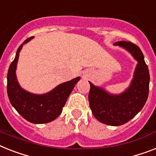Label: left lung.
I'll return each instance as SVG.
<instances>
[{"label":"left lung","mask_w":156,"mask_h":156,"mask_svg":"<svg viewBox=\"0 0 156 156\" xmlns=\"http://www.w3.org/2000/svg\"><path fill=\"white\" fill-rule=\"evenodd\" d=\"M115 45L125 48L138 62L131 86L121 94L113 95L90 82L88 98L92 113L99 122L110 126H120L130 121L144 107L149 93L150 74L138 45L124 41L115 42Z\"/></svg>","instance_id":"1"}]
</instances>
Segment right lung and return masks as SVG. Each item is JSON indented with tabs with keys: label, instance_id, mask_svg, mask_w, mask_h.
Masks as SVG:
<instances>
[{
	"label": "right lung",
	"instance_id": "add662e5",
	"mask_svg": "<svg viewBox=\"0 0 156 156\" xmlns=\"http://www.w3.org/2000/svg\"><path fill=\"white\" fill-rule=\"evenodd\" d=\"M29 37L16 51L14 60L10 64L7 74V93L12 106L22 117L32 123L42 124L54 121L62 111L66 100L80 78H75L62 83L45 94H33L19 86L16 78V67L19 53L25 43L31 40Z\"/></svg>",
	"mask_w": 156,
	"mask_h": 156
}]
</instances>
